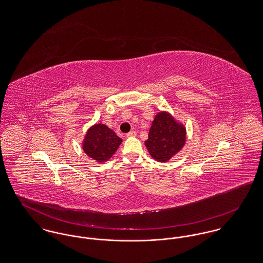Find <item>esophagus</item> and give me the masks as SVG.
<instances>
[{"label": "esophagus", "instance_id": "esophagus-1", "mask_svg": "<svg viewBox=\"0 0 263 263\" xmlns=\"http://www.w3.org/2000/svg\"><path fill=\"white\" fill-rule=\"evenodd\" d=\"M136 135H137V132H136V131H134V130H133V131H130L129 133H127V134H126V136H127V137H134V136H136Z\"/></svg>", "mask_w": 263, "mask_h": 263}]
</instances>
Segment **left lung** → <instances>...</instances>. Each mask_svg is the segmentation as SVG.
I'll return each instance as SVG.
<instances>
[{
	"instance_id": "obj_1",
	"label": "left lung",
	"mask_w": 263,
	"mask_h": 263,
	"mask_svg": "<svg viewBox=\"0 0 263 263\" xmlns=\"http://www.w3.org/2000/svg\"><path fill=\"white\" fill-rule=\"evenodd\" d=\"M185 128L177 123L170 114H157L145 145L151 156L160 162H167L184 146Z\"/></svg>"
}]
</instances>
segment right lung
<instances>
[{"label": "right lung", "mask_w": 263, "mask_h": 263, "mask_svg": "<svg viewBox=\"0 0 263 263\" xmlns=\"http://www.w3.org/2000/svg\"><path fill=\"white\" fill-rule=\"evenodd\" d=\"M122 140L103 124H96L86 134L83 150L98 162H105L118 149Z\"/></svg>", "instance_id": "1"}]
</instances>
